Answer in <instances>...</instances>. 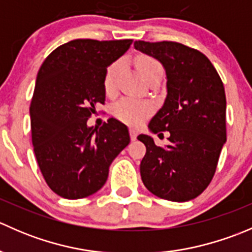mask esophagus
I'll list each match as a JSON object with an SVG mask.
<instances>
[{"instance_id":"esophagus-1","label":"esophagus","mask_w":252,"mask_h":252,"mask_svg":"<svg viewBox=\"0 0 252 252\" xmlns=\"http://www.w3.org/2000/svg\"><path fill=\"white\" fill-rule=\"evenodd\" d=\"M129 134H130L131 140H136V136H138V130H136V129H129Z\"/></svg>"}]
</instances>
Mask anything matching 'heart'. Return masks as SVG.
Masks as SVG:
<instances>
[{"label": "heart", "instance_id": "obj_1", "mask_svg": "<svg viewBox=\"0 0 252 252\" xmlns=\"http://www.w3.org/2000/svg\"><path fill=\"white\" fill-rule=\"evenodd\" d=\"M135 65L146 81L154 77L163 75V65L152 56H138L135 58ZM119 69H121V61L111 63L106 69L103 77V89L107 95H113L116 91V80ZM151 113L152 106L149 102L134 100V98H122L113 106L114 117L129 126H139Z\"/></svg>", "mask_w": 252, "mask_h": 252}]
</instances>
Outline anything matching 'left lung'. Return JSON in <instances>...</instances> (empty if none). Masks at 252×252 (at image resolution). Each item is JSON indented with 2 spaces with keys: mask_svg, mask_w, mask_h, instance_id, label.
I'll use <instances>...</instances> for the list:
<instances>
[{
  "mask_svg": "<svg viewBox=\"0 0 252 252\" xmlns=\"http://www.w3.org/2000/svg\"><path fill=\"white\" fill-rule=\"evenodd\" d=\"M134 46L158 60L167 75V97L149 129L158 136L169 131V144L159 147L151 136H138L146 146L142 183L161 199L189 201L211 183L227 140L222 79L204 53L179 42L139 40Z\"/></svg>",
  "mask_w": 252,
  "mask_h": 252,
  "instance_id": "1",
  "label": "left lung"
}]
</instances>
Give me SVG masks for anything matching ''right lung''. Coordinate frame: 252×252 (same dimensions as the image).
<instances>
[{"instance_id": "1", "label": "right lung", "mask_w": 252, "mask_h": 252, "mask_svg": "<svg viewBox=\"0 0 252 252\" xmlns=\"http://www.w3.org/2000/svg\"><path fill=\"white\" fill-rule=\"evenodd\" d=\"M131 42L72 40L40 67L30 103L32 140L45 182L61 197L83 199L100 190L112 161L130 141L117 119L100 128L88 126V119L105 103L106 69Z\"/></svg>"}]
</instances>
